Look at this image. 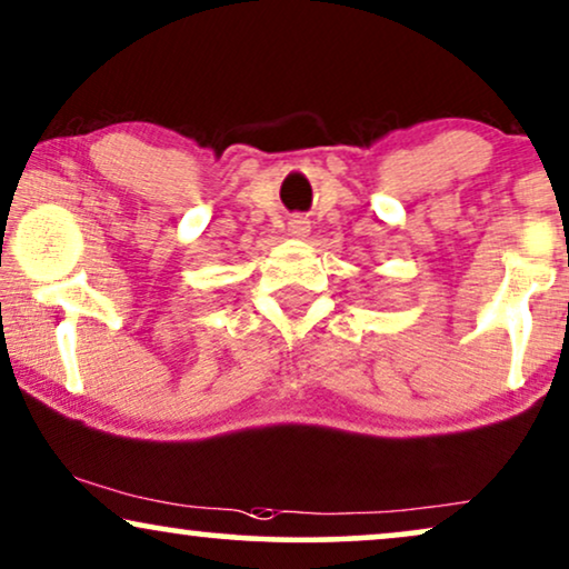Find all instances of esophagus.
Instances as JSON below:
<instances>
[{"instance_id": "34e87169", "label": "esophagus", "mask_w": 569, "mask_h": 569, "mask_svg": "<svg viewBox=\"0 0 569 569\" xmlns=\"http://www.w3.org/2000/svg\"><path fill=\"white\" fill-rule=\"evenodd\" d=\"M289 231H291V237H307L309 221L305 216H293L289 221Z\"/></svg>"}]
</instances>
